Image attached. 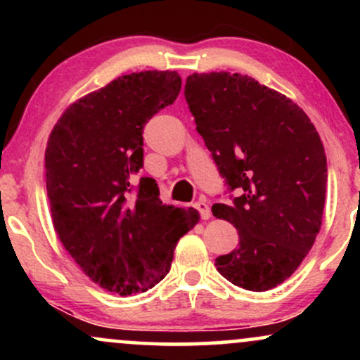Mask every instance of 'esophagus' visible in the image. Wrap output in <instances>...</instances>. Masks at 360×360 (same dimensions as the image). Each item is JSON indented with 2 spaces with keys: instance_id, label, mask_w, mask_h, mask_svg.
<instances>
[{
  "instance_id": "obj_1",
  "label": "esophagus",
  "mask_w": 360,
  "mask_h": 360,
  "mask_svg": "<svg viewBox=\"0 0 360 360\" xmlns=\"http://www.w3.org/2000/svg\"><path fill=\"white\" fill-rule=\"evenodd\" d=\"M194 208H196L198 212H200V217L203 218V220H208V218L212 217V210H210L208 201H206L205 198H200V200H198L196 203H194Z\"/></svg>"
}]
</instances>
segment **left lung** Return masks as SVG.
I'll return each mask as SVG.
<instances>
[{"instance_id": "8db88e82", "label": "left lung", "mask_w": 360, "mask_h": 360, "mask_svg": "<svg viewBox=\"0 0 360 360\" xmlns=\"http://www.w3.org/2000/svg\"><path fill=\"white\" fill-rule=\"evenodd\" d=\"M184 98L232 203L213 205L238 232V247L214 266L249 291L284 283L321 226L326 155L315 125L278 91L242 74H191Z\"/></svg>"}]
</instances>
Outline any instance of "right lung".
<instances>
[{"mask_svg":"<svg viewBox=\"0 0 360 360\" xmlns=\"http://www.w3.org/2000/svg\"><path fill=\"white\" fill-rule=\"evenodd\" d=\"M174 71L131 72L62 113L45 148L53 229L88 278L120 296L147 291L171 269L176 243L200 220L162 205L143 167V127L176 101Z\"/></svg>","mask_w":360,"mask_h":360,"instance_id":"right-lung-1","label":"right lung"}]
</instances>
